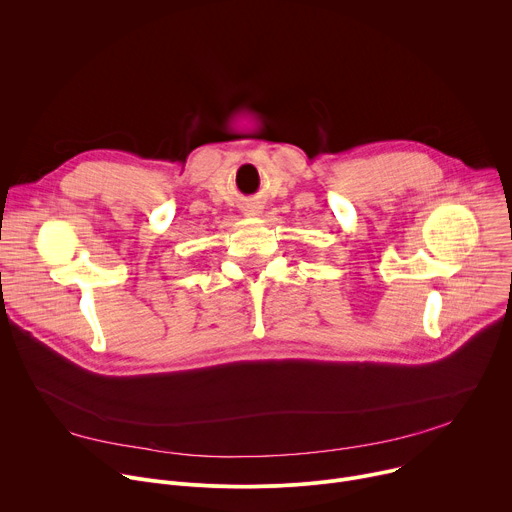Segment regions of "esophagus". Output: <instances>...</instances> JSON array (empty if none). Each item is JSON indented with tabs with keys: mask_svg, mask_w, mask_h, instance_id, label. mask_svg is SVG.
Instances as JSON below:
<instances>
[{
	"mask_svg": "<svg viewBox=\"0 0 512 512\" xmlns=\"http://www.w3.org/2000/svg\"><path fill=\"white\" fill-rule=\"evenodd\" d=\"M245 214H247V216H259V214H261V206H257V204L245 206Z\"/></svg>",
	"mask_w": 512,
	"mask_h": 512,
	"instance_id": "34e87169",
	"label": "esophagus"
}]
</instances>
